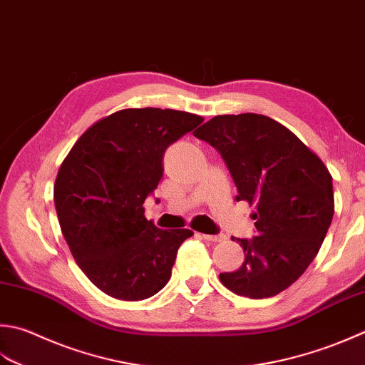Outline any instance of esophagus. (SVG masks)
I'll list each match as a JSON object with an SVG mask.
<instances>
[{
  "label": "esophagus",
  "mask_w": 365,
  "mask_h": 365,
  "mask_svg": "<svg viewBox=\"0 0 365 365\" xmlns=\"http://www.w3.org/2000/svg\"><path fill=\"white\" fill-rule=\"evenodd\" d=\"M202 239L207 242H221L226 239L225 234H202Z\"/></svg>",
  "instance_id": "esophagus-1"
}]
</instances>
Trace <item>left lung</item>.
Listing matches in <instances>:
<instances>
[{"instance_id": "8db88e82", "label": "left lung", "mask_w": 365, "mask_h": 365, "mask_svg": "<svg viewBox=\"0 0 365 365\" xmlns=\"http://www.w3.org/2000/svg\"><path fill=\"white\" fill-rule=\"evenodd\" d=\"M192 134L221 155L235 199L256 204V234L237 239L245 261L220 274L221 283L250 299L278 294L305 272L329 230V170L294 133L259 113L213 117Z\"/></svg>"}]
</instances>
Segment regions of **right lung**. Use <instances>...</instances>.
I'll return each mask as SVG.
<instances>
[{
	"label": "right lung",
	"instance_id": "add662e5",
	"mask_svg": "<svg viewBox=\"0 0 365 365\" xmlns=\"http://www.w3.org/2000/svg\"><path fill=\"white\" fill-rule=\"evenodd\" d=\"M204 121L173 109H125L85 131L58 170L56 215L78 267L120 301H142L166 287L190 230H160L144 204L164 174L170 144Z\"/></svg>",
	"mask_w": 365,
	"mask_h": 365
}]
</instances>
